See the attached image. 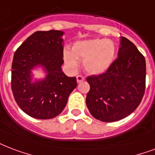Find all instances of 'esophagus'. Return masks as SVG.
<instances>
[{
	"label": "esophagus",
	"instance_id": "obj_1",
	"mask_svg": "<svg viewBox=\"0 0 155 155\" xmlns=\"http://www.w3.org/2000/svg\"><path fill=\"white\" fill-rule=\"evenodd\" d=\"M84 80V77H83L82 75H77L76 76V81H77V83L83 82Z\"/></svg>",
	"mask_w": 155,
	"mask_h": 155
}]
</instances>
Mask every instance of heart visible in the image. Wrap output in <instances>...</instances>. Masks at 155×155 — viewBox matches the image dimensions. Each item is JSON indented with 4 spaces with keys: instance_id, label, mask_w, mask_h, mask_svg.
<instances>
[{
    "instance_id": "heart-1",
    "label": "heart",
    "mask_w": 155,
    "mask_h": 155,
    "mask_svg": "<svg viewBox=\"0 0 155 155\" xmlns=\"http://www.w3.org/2000/svg\"><path fill=\"white\" fill-rule=\"evenodd\" d=\"M116 56V45L111 40L90 39L74 44L71 52L65 49L63 59L71 71L78 67V60L83 61V67L91 75L106 72L114 62Z\"/></svg>"
}]
</instances>
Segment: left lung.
<instances>
[{
  "label": "left lung",
  "instance_id": "obj_1",
  "mask_svg": "<svg viewBox=\"0 0 155 155\" xmlns=\"http://www.w3.org/2000/svg\"><path fill=\"white\" fill-rule=\"evenodd\" d=\"M146 59L133 42L120 37L118 58L106 72L87 78L86 105L102 122L124 119L140 105L146 88Z\"/></svg>",
  "mask_w": 155,
  "mask_h": 155
}]
</instances>
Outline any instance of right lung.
Returning <instances> with one entry per match:
<instances>
[{
    "label": "right lung",
    "mask_w": 155,
    "mask_h": 155,
    "mask_svg": "<svg viewBox=\"0 0 155 155\" xmlns=\"http://www.w3.org/2000/svg\"><path fill=\"white\" fill-rule=\"evenodd\" d=\"M63 35L62 31H35L14 55L12 92L22 111L35 119L49 120L58 116L77 86L76 78L68 77L62 70ZM40 69L46 75L36 79L33 71Z\"/></svg>",
    "instance_id": "1"
}]
</instances>
